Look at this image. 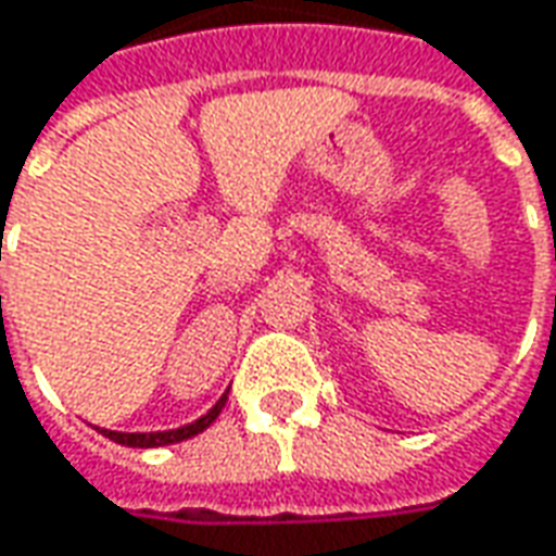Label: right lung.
Here are the masks:
<instances>
[{
	"instance_id": "right-lung-1",
	"label": "right lung",
	"mask_w": 556,
	"mask_h": 556,
	"mask_svg": "<svg viewBox=\"0 0 556 556\" xmlns=\"http://www.w3.org/2000/svg\"><path fill=\"white\" fill-rule=\"evenodd\" d=\"M228 402V392L218 399L213 405V410H206L200 420L188 422L182 429H169V432H112V429H100L105 438H112L115 444H124V447H164V444H176V441H185V438H194L198 432H203L206 426H213L215 417L222 414V407Z\"/></svg>"
}]
</instances>
